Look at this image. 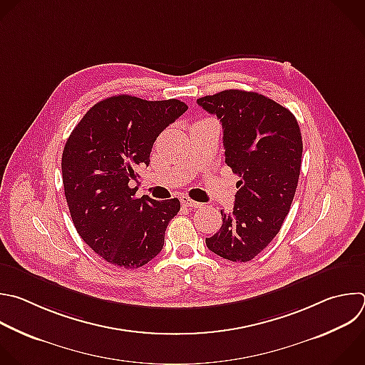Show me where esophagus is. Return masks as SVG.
<instances>
[{"label":"esophagus","mask_w":365,"mask_h":365,"mask_svg":"<svg viewBox=\"0 0 365 365\" xmlns=\"http://www.w3.org/2000/svg\"><path fill=\"white\" fill-rule=\"evenodd\" d=\"M180 202H182V205H185L187 207H200L202 206V203H199V202H196V200H193V199H190L187 196H182Z\"/></svg>","instance_id":"esophagus-1"}]
</instances>
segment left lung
Returning a JSON list of instances; mask_svg holds the SVG:
<instances>
[{
    "mask_svg": "<svg viewBox=\"0 0 365 365\" xmlns=\"http://www.w3.org/2000/svg\"><path fill=\"white\" fill-rule=\"evenodd\" d=\"M223 129L225 162L240 178L235 205L206 247L232 262H248L279 232L298 186L302 138L295 115L255 91L223 90L197 98Z\"/></svg>",
    "mask_w": 365,
    "mask_h": 365,
    "instance_id": "1",
    "label": "left lung"
}]
</instances>
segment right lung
Masks as SVG:
<instances>
[{"instance_id": "1", "label": "right lung", "mask_w": 365, "mask_h": 365, "mask_svg": "<svg viewBox=\"0 0 365 365\" xmlns=\"http://www.w3.org/2000/svg\"><path fill=\"white\" fill-rule=\"evenodd\" d=\"M187 110L176 98L149 101L118 94L96 103L66 142L61 172L77 233L104 261L136 269L165 244L179 199L136 197L139 168L149 166L156 138Z\"/></svg>"}]
</instances>
